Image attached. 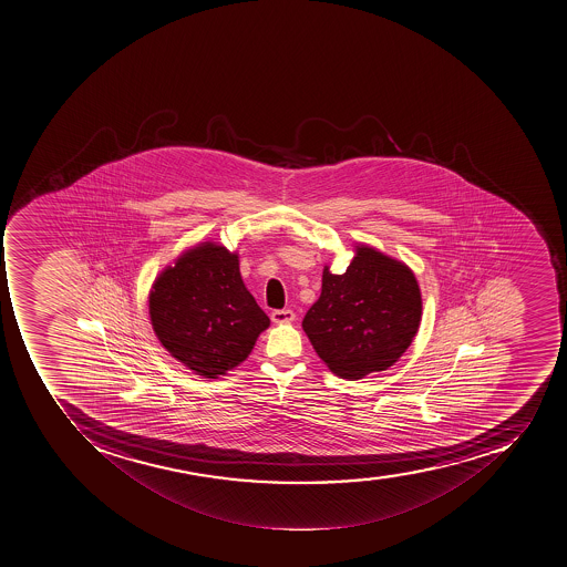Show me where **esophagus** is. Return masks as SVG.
Wrapping results in <instances>:
<instances>
[{
	"label": "esophagus",
	"mask_w": 567,
	"mask_h": 567,
	"mask_svg": "<svg viewBox=\"0 0 567 567\" xmlns=\"http://www.w3.org/2000/svg\"><path fill=\"white\" fill-rule=\"evenodd\" d=\"M296 320V313L291 309H276L271 311V322L290 323Z\"/></svg>",
	"instance_id": "1"
}]
</instances>
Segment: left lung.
<instances>
[{
	"instance_id": "8db88e82",
	"label": "left lung",
	"mask_w": 567,
	"mask_h": 567,
	"mask_svg": "<svg viewBox=\"0 0 567 567\" xmlns=\"http://www.w3.org/2000/svg\"><path fill=\"white\" fill-rule=\"evenodd\" d=\"M421 317L413 271L358 245L346 274L323 268L322 293L308 309L302 329L331 372L355 381L392 367L413 342Z\"/></svg>"
}]
</instances>
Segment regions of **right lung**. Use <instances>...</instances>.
<instances>
[{"mask_svg": "<svg viewBox=\"0 0 567 567\" xmlns=\"http://www.w3.org/2000/svg\"><path fill=\"white\" fill-rule=\"evenodd\" d=\"M148 313L164 349L209 380L247 360L270 326L245 288L238 254L213 241L189 248L161 271Z\"/></svg>", "mask_w": 567, "mask_h": 567, "instance_id": "obj_1", "label": "right lung"}]
</instances>
